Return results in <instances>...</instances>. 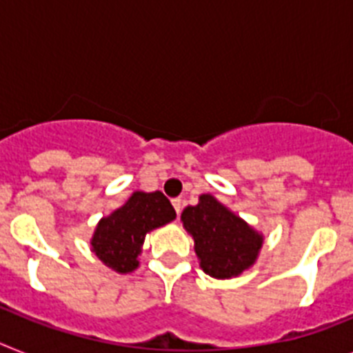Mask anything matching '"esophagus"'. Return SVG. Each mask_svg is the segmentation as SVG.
I'll return each instance as SVG.
<instances>
[{
    "label": "esophagus",
    "instance_id": "obj_1",
    "mask_svg": "<svg viewBox=\"0 0 353 353\" xmlns=\"http://www.w3.org/2000/svg\"><path fill=\"white\" fill-rule=\"evenodd\" d=\"M172 206H174V210H176V213L179 215L181 213V199H172Z\"/></svg>",
    "mask_w": 353,
    "mask_h": 353
}]
</instances>
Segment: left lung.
Instances as JSON below:
<instances>
[{
  "instance_id": "obj_1",
  "label": "left lung",
  "mask_w": 353,
  "mask_h": 353,
  "mask_svg": "<svg viewBox=\"0 0 353 353\" xmlns=\"http://www.w3.org/2000/svg\"><path fill=\"white\" fill-rule=\"evenodd\" d=\"M181 221L194 236L201 268L213 278L239 276L262 248V236L212 195H201L199 204L185 208Z\"/></svg>"
}]
</instances>
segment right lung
<instances>
[{
	"label": "right lung",
	"instance_id": "obj_1",
	"mask_svg": "<svg viewBox=\"0 0 353 353\" xmlns=\"http://www.w3.org/2000/svg\"><path fill=\"white\" fill-rule=\"evenodd\" d=\"M176 219V210L161 192H134L121 208L103 217L93 235L94 254L117 272L138 268L145 235Z\"/></svg>",
	"mask_w": 353,
	"mask_h": 353
}]
</instances>
